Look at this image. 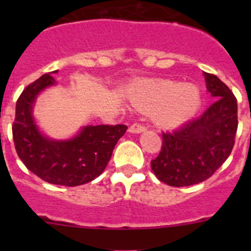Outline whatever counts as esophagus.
<instances>
[{"label": "esophagus", "instance_id": "obj_1", "mask_svg": "<svg viewBox=\"0 0 251 251\" xmlns=\"http://www.w3.org/2000/svg\"><path fill=\"white\" fill-rule=\"evenodd\" d=\"M128 131H130L131 133H141L146 131V126L141 125V124H133V125L130 126Z\"/></svg>", "mask_w": 251, "mask_h": 251}]
</instances>
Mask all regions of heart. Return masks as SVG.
<instances>
[{
	"label": "heart",
	"instance_id": "heart-1",
	"mask_svg": "<svg viewBox=\"0 0 251 251\" xmlns=\"http://www.w3.org/2000/svg\"><path fill=\"white\" fill-rule=\"evenodd\" d=\"M133 107L151 113L156 125L175 127L193 118L201 109L203 95L198 86L173 80L141 81L128 90Z\"/></svg>",
	"mask_w": 251,
	"mask_h": 251
}]
</instances>
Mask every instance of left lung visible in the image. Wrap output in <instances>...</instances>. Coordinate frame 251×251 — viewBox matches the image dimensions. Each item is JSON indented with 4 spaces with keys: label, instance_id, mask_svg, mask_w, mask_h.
Returning a JSON list of instances; mask_svg holds the SVG:
<instances>
[{
    "label": "left lung",
    "instance_id": "obj_1",
    "mask_svg": "<svg viewBox=\"0 0 251 251\" xmlns=\"http://www.w3.org/2000/svg\"><path fill=\"white\" fill-rule=\"evenodd\" d=\"M206 88L216 102L199 118L171 132H163L161 151L151 161V170L173 187L201 183L226 161L238 127L237 98L216 75L204 73Z\"/></svg>",
    "mask_w": 251,
    "mask_h": 251
}]
</instances>
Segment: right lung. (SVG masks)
<instances>
[{"mask_svg":"<svg viewBox=\"0 0 251 251\" xmlns=\"http://www.w3.org/2000/svg\"><path fill=\"white\" fill-rule=\"evenodd\" d=\"M54 83L52 75L45 74L26 86L19 96L12 126L14 146L27 170L41 179L60 186H80L93 181L104 171L114 147L127 126L88 125L70 140L46 137L35 123L32 107L39 93Z\"/></svg>","mask_w":251,"mask_h":251,"instance_id":"right-lung-1","label":"right lung"}]
</instances>
